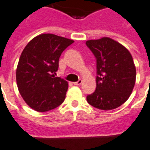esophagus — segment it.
Returning <instances> with one entry per match:
<instances>
[{"label": "esophagus", "mask_w": 150, "mask_h": 150, "mask_svg": "<svg viewBox=\"0 0 150 150\" xmlns=\"http://www.w3.org/2000/svg\"><path fill=\"white\" fill-rule=\"evenodd\" d=\"M82 83H83V81H82L81 79H79V80H78L77 82H75V83H74V84H75V85H80V84H82Z\"/></svg>", "instance_id": "esophagus-1"}]
</instances>
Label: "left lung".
I'll list each match as a JSON object with an SVG mask.
<instances>
[{
	"mask_svg": "<svg viewBox=\"0 0 150 150\" xmlns=\"http://www.w3.org/2000/svg\"><path fill=\"white\" fill-rule=\"evenodd\" d=\"M86 45L96 60V88L87 100L101 110L122 105L131 95L136 81V67L128 50L109 38L89 40Z\"/></svg>",
	"mask_w": 150,
	"mask_h": 150,
	"instance_id": "left-lung-1",
	"label": "left lung"
}]
</instances>
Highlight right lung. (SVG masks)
Wrapping results in <instances>:
<instances>
[{"label": "right lung", "instance_id": "add662e5", "mask_svg": "<svg viewBox=\"0 0 150 150\" xmlns=\"http://www.w3.org/2000/svg\"><path fill=\"white\" fill-rule=\"evenodd\" d=\"M73 42L66 38L43 34L25 47L18 62L16 79L20 94L31 108L45 112L64 101L68 83L54 75L62 53Z\"/></svg>", "mask_w": 150, "mask_h": 150}]
</instances>
